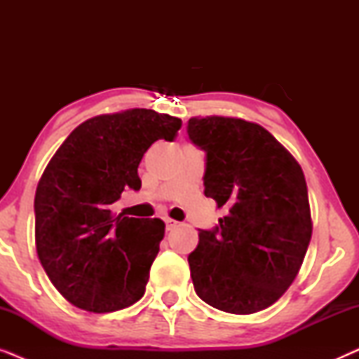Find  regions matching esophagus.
<instances>
[{
  "mask_svg": "<svg viewBox=\"0 0 359 359\" xmlns=\"http://www.w3.org/2000/svg\"><path fill=\"white\" fill-rule=\"evenodd\" d=\"M165 225H166V230H173L176 225H178V222L173 219H165Z\"/></svg>",
  "mask_w": 359,
  "mask_h": 359,
  "instance_id": "obj_1",
  "label": "esophagus"
}]
</instances>
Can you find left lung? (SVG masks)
<instances>
[{
	"label": "left lung",
	"instance_id": "8db88e82",
	"mask_svg": "<svg viewBox=\"0 0 359 359\" xmlns=\"http://www.w3.org/2000/svg\"><path fill=\"white\" fill-rule=\"evenodd\" d=\"M188 135L205 151L204 194L225 209L188 257L194 291L219 311H263L296 279L312 237L301 165L266 129L237 117H191Z\"/></svg>",
	"mask_w": 359,
	"mask_h": 359
}]
</instances>
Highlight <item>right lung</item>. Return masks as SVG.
I'll return each mask as SVG.
<instances>
[{
  "label": "right lung",
  "instance_id": "add662e5",
  "mask_svg": "<svg viewBox=\"0 0 359 359\" xmlns=\"http://www.w3.org/2000/svg\"><path fill=\"white\" fill-rule=\"evenodd\" d=\"M181 119L151 109L91 117L55 151L37 184L36 248L57 291L83 311L106 313L144 296L165 224L112 212L122 191H139L142 156L173 142Z\"/></svg>",
  "mask_w": 359,
  "mask_h": 359
}]
</instances>
